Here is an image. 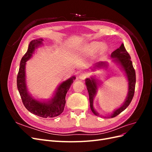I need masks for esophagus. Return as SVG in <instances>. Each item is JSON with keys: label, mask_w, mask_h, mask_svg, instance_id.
Returning a JSON list of instances; mask_svg holds the SVG:
<instances>
[{"label": "esophagus", "mask_w": 152, "mask_h": 152, "mask_svg": "<svg viewBox=\"0 0 152 152\" xmlns=\"http://www.w3.org/2000/svg\"><path fill=\"white\" fill-rule=\"evenodd\" d=\"M87 77V73L82 72L79 75V78L80 79H85Z\"/></svg>", "instance_id": "esophagus-1"}]
</instances>
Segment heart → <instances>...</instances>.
I'll use <instances>...</instances> for the list:
<instances>
[{"instance_id": "b5f03b06", "label": "heart", "mask_w": 152, "mask_h": 152, "mask_svg": "<svg viewBox=\"0 0 152 152\" xmlns=\"http://www.w3.org/2000/svg\"><path fill=\"white\" fill-rule=\"evenodd\" d=\"M107 50V45L104 44H100L98 42H92L84 48V52L87 54H93L97 50L98 56L103 55Z\"/></svg>"}]
</instances>
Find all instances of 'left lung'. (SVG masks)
Here are the masks:
<instances>
[{
  "label": "left lung",
  "instance_id": "1",
  "mask_svg": "<svg viewBox=\"0 0 152 152\" xmlns=\"http://www.w3.org/2000/svg\"><path fill=\"white\" fill-rule=\"evenodd\" d=\"M111 58H113L112 62L115 63L117 65L120 66L122 70L124 72V73L127 77L128 81V92L126 98L123 104L120 107L115 109L114 111L108 115L102 116L104 118H113L120 114L124 110H126L131 103L134 94L135 85H136V73L132 65V63L131 60V56L126 50L125 47L123 44H121V47L116 49L111 54ZM108 64L106 61H99L96 63L94 66V70L96 69H101L108 67ZM86 85L87 89L88 91L89 96V102L91 111L97 116H99V113L94 109L93 106V101L95 96L97 93L99 88V80L96 79V77L92 76L91 78H87L86 79ZM102 117V116H101Z\"/></svg>",
  "mask_w": 152,
  "mask_h": 152
}]
</instances>
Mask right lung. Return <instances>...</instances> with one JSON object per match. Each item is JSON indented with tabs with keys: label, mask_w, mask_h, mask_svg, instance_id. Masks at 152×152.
Instances as JSON below:
<instances>
[{
	"label": "right lung",
	"mask_w": 152,
	"mask_h": 152,
	"mask_svg": "<svg viewBox=\"0 0 152 152\" xmlns=\"http://www.w3.org/2000/svg\"><path fill=\"white\" fill-rule=\"evenodd\" d=\"M43 40L42 39L40 38L34 39L30 42L28 50L20 61L17 76V87L23 103L30 112L43 118L55 117L63 112L66 103V94L73 80L75 79V77L72 76L62 82L57 87L50 99L40 100L32 96L26 85V62L33 56L36 49L43 45Z\"/></svg>",
	"instance_id": "1"
}]
</instances>
